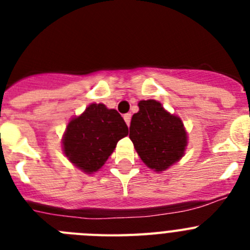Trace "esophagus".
I'll return each mask as SVG.
<instances>
[{
	"mask_svg": "<svg viewBox=\"0 0 250 250\" xmlns=\"http://www.w3.org/2000/svg\"><path fill=\"white\" fill-rule=\"evenodd\" d=\"M124 120H125L126 125H127V126H129L130 121H131V114H125V115H124Z\"/></svg>",
	"mask_w": 250,
	"mask_h": 250,
	"instance_id": "34e87169",
	"label": "esophagus"
}]
</instances>
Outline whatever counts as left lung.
<instances>
[{
  "label": "left lung",
  "mask_w": 250,
  "mask_h": 250,
  "mask_svg": "<svg viewBox=\"0 0 250 250\" xmlns=\"http://www.w3.org/2000/svg\"><path fill=\"white\" fill-rule=\"evenodd\" d=\"M129 136L141 160L156 171H163L178 161L187 146L182 120L165 111L155 100L139 103V112L132 115Z\"/></svg>",
  "instance_id": "8db88e82"
}]
</instances>
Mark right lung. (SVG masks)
Wrapping results in <instances>:
<instances>
[{
    "label": "right lung",
    "instance_id": "1",
    "mask_svg": "<svg viewBox=\"0 0 250 250\" xmlns=\"http://www.w3.org/2000/svg\"><path fill=\"white\" fill-rule=\"evenodd\" d=\"M127 134L126 123L116 110L91 104L81 116L68 123L63 151L77 167L91 174L105 164L118 141Z\"/></svg>",
    "mask_w": 250,
    "mask_h": 250
}]
</instances>
